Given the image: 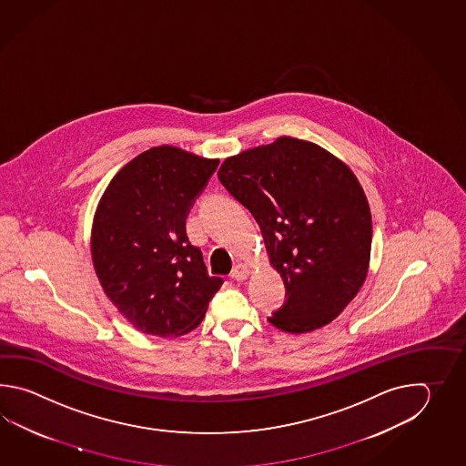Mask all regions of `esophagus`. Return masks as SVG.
<instances>
[{
  "label": "esophagus",
  "instance_id": "1",
  "mask_svg": "<svg viewBox=\"0 0 466 466\" xmlns=\"http://www.w3.org/2000/svg\"><path fill=\"white\" fill-rule=\"evenodd\" d=\"M249 273H251L249 267L243 265V263H239V265L233 268V271H231V278H233V279H237V281H245V279L249 277Z\"/></svg>",
  "mask_w": 466,
  "mask_h": 466
}]
</instances>
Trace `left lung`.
<instances>
[{"label":"left lung","instance_id":"obj_1","mask_svg":"<svg viewBox=\"0 0 466 466\" xmlns=\"http://www.w3.org/2000/svg\"><path fill=\"white\" fill-rule=\"evenodd\" d=\"M218 178L255 217L288 299L268 321L299 335L331 323L367 279L371 211L357 175L317 143L279 137L221 163Z\"/></svg>","mask_w":466,"mask_h":466}]
</instances>
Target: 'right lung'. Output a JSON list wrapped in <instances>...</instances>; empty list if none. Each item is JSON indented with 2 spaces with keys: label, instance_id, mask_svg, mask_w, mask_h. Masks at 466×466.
Returning <instances> with one entry per match:
<instances>
[{
  "label": "right lung",
  "instance_id": "right-lung-1",
  "mask_svg": "<svg viewBox=\"0 0 466 466\" xmlns=\"http://www.w3.org/2000/svg\"><path fill=\"white\" fill-rule=\"evenodd\" d=\"M161 145L131 159L101 195L91 227L99 285L141 333L177 338L198 327L223 279L209 277L185 219L218 167Z\"/></svg>",
  "mask_w": 466,
  "mask_h": 466
}]
</instances>
